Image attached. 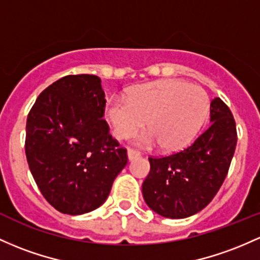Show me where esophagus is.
Here are the masks:
<instances>
[{
  "label": "esophagus",
  "mask_w": 260,
  "mask_h": 260,
  "mask_svg": "<svg viewBox=\"0 0 260 260\" xmlns=\"http://www.w3.org/2000/svg\"><path fill=\"white\" fill-rule=\"evenodd\" d=\"M141 155V154H139V152H137V150H135V149H128L127 150V156H128V160H133V159H136V158H138V156Z\"/></svg>",
  "instance_id": "1"
}]
</instances>
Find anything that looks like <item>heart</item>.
Segmentation results:
<instances>
[{"label": "heart", "instance_id": "heart-1", "mask_svg": "<svg viewBox=\"0 0 260 260\" xmlns=\"http://www.w3.org/2000/svg\"><path fill=\"white\" fill-rule=\"evenodd\" d=\"M210 110L204 88L178 79L137 85L127 96L106 105L113 136L124 138L144 123L149 131L133 137L139 147L160 144L165 152H179L195 139Z\"/></svg>", "mask_w": 260, "mask_h": 260}]
</instances>
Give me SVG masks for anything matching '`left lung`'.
I'll use <instances>...</instances> for the list:
<instances>
[{"label":"left lung","mask_w":260,"mask_h":260,"mask_svg":"<svg viewBox=\"0 0 260 260\" xmlns=\"http://www.w3.org/2000/svg\"><path fill=\"white\" fill-rule=\"evenodd\" d=\"M211 125L180 153L149 158L142 185L145 204L167 218H186L207 206L226 179L237 144L232 112L219 98L211 101Z\"/></svg>","instance_id":"left-lung-1"}]
</instances>
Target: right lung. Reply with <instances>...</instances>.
<instances>
[{"mask_svg": "<svg viewBox=\"0 0 260 260\" xmlns=\"http://www.w3.org/2000/svg\"><path fill=\"white\" fill-rule=\"evenodd\" d=\"M105 92L95 75H69L38 96L25 125V155L42 195L59 212L101 206L127 152L104 119Z\"/></svg>", "mask_w": 260, "mask_h": 260, "instance_id": "obj_1", "label": "right lung"}]
</instances>
